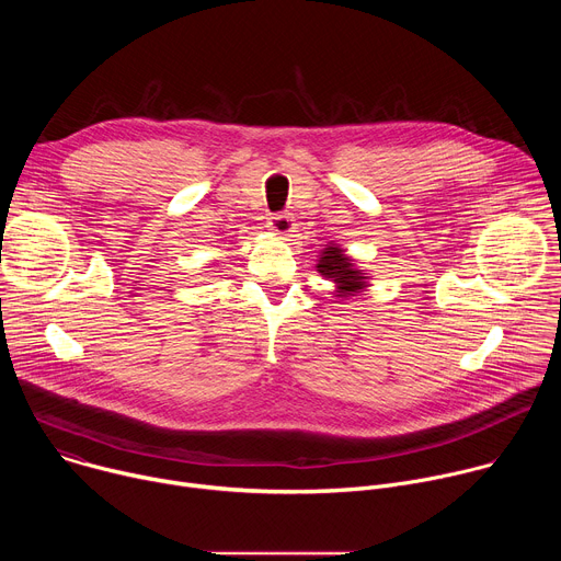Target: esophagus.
I'll return each mask as SVG.
<instances>
[{"instance_id": "1", "label": "esophagus", "mask_w": 561, "mask_h": 561, "mask_svg": "<svg viewBox=\"0 0 561 561\" xmlns=\"http://www.w3.org/2000/svg\"><path fill=\"white\" fill-rule=\"evenodd\" d=\"M268 228L277 234H290L293 228H295V219L290 215H284V213H277V215H271L268 217Z\"/></svg>"}]
</instances>
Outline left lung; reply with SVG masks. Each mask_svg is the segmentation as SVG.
<instances>
[{
	"mask_svg": "<svg viewBox=\"0 0 561 561\" xmlns=\"http://www.w3.org/2000/svg\"><path fill=\"white\" fill-rule=\"evenodd\" d=\"M317 271L322 273L327 279H333L340 288V293L351 295L357 293L359 288H364V273H359L357 268H353L351 260L344 255V251L340 247H329L322 257H319Z\"/></svg>",
	"mask_w": 561,
	"mask_h": 561,
	"instance_id": "obj_1",
	"label": "left lung"
}]
</instances>
